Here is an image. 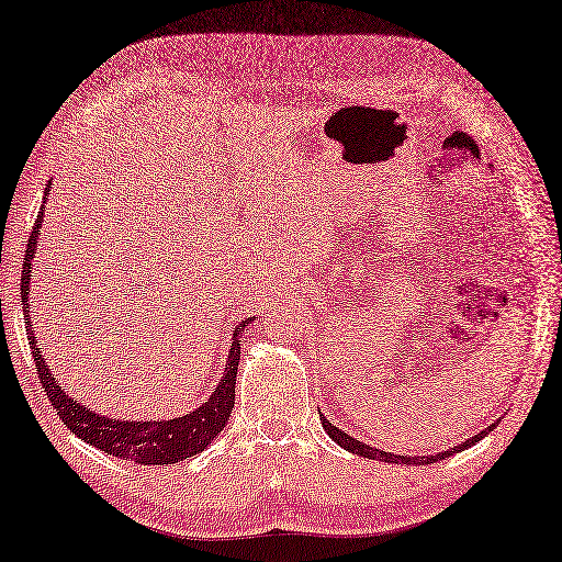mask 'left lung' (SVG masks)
<instances>
[{"label":"left lung","mask_w":562,"mask_h":562,"mask_svg":"<svg viewBox=\"0 0 562 562\" xmlns=\"http://www.w3.org/2000/svg\"><path fill=\"white\" fill-rule=\"evenodd\" d=\"M319 417H322V424H324V429H326V434H328V439H334L338 446H344V448L348 450V453L362 456V458H369V460L393 462V464H409V468H415V464H431V462L446 460V458H450L453 453H460V450L474 446L476 441H482L488 431H494V429L498 427V419H496L494 424H488V427H486L482 434H474L472 439H468L464 443H460V446H456V448H450V450H443V453H436V456H429V458H424V456H422V458H409V456H393V453H386V450H376V448H372V446H367V443H362V441H358V439H352V436H348L346 431H340L338 427H334V424L328 422L324 415H319Z\"/></svg>","instance_id":"8db88e82"}]
</instances>
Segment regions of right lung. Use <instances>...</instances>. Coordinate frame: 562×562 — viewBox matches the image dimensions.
<instances>
[{
    "instance_id": "obj_1",
    "label": "right lung",
    "mask_w": 562,
    "mask_h": 562,
    "mask_svg": "<svg viewBox=\"0 0 562 562\" xmlns=\"http://www.w3.org/2000/svg\"><path fill=\"white\" fill-rule=\"evenodd\" d=\"M49 186L52 181L45 188V200L49 195ZM40 228H43V212L37 214V222L31 231L29 250H25V262L21 273V303H23L25 317H31L29 283L33 273V257L37 248ZM250 322L255 319L250 317L236 326L234 344H231L226 367H224V376L218 379V386L214 389L210 398L200 407H195L193 413H188L183 417H173V419H159V422H128V419L121 422V419L92 413L90 407L74 401L71 395L61 391L59 381H54V374L49 372V367L45 362V355L37 348L33 322H25V331H29V344L33 350L40 384H43L52 407L57 409L59 419L78 436V439H83L86 443L104 450L106 456H114L121 460H131L138 464H173L202 453V450L216 439V434L226 427L236 401L240 331Z\"/></svg>"
}]
</instances>
